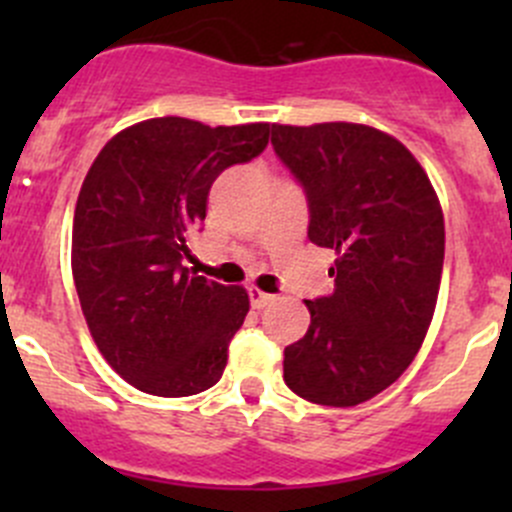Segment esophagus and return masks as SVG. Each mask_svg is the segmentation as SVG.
Wrapping results in <instances>:
<instances>
[{
  "instance_id": "esophagus-1",
  "label": "esophagus",
  "mask_w": 512,
  "mask_h": 512,
  "mask_svg": "<svg viewBox=\"0 0 512 512\" xmlns=\"http://www.w3.org/2000/svg\"><path fill=\"white\" fill-rule=\"evenodd\" d=\"M247 294H250V304L255 309H262V307H267V304L272 302V294H267V292H262V289H257V287H250L247 289Z\"/></svg>"
}]
</instances>
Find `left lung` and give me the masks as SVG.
Here are the masks:
<instances>
[{
    "instance_id": "left-lung-1",
    "label": "left lung",
    "mask_w": 512,
    "mask_h": 512,
    "mask_svg": "<svg viewBox=\"0 0 512 512\" xmlns=\"http://www.w3.org/2000/svg\"><path fill=\"white\" fill-rule=\"evenodd\" d=\"M272 148L307 195V237L337 252L334 292L285 349V384L322 406H356L421 349L441 287V203L404 143L361 123L272 126Z\"/></svg>"
}]
</instances>
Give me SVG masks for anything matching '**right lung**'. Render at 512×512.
<instances>
[{"instance_id":"1","label":"right lung","mask_w":512,"mask_h":512,"mask_svg":"<svg viewBox=\"0 0 512 512\" xmlns=\"http://www.w3.org/2000/svg\"><path fill=\"white\" fill-rule=\"evenodd\" d=\"M267 141L270 123L151 118L116 133L86 173L71 232L74 285L98 352L136 389L175 399L223 376L250 299L183 265L185 232L205 220L215 178Z\"/></svg>"}]
</instances>
